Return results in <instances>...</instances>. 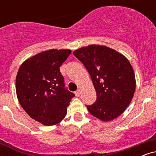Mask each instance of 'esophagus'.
I'll list each match as a JSON object with an SVG mask.
<instances>
[{
    "instance_id": "esophagus-1",
    "label": "esophagus",
    "mask_w": 156,
    "mask_h": 156,
    "mask_svg": "<svg viewBox=\"0 0 156 156\" xmlns=\"http://www.w3.org/2000/svg\"><path fill=\"white\" fill-rule=\"evenodd\" d=\"M75 94H76V95L77 97L80 96V94H81V92H80V89H78V90L76 91V92H75Z\"/></svg>"
}]
</instances>
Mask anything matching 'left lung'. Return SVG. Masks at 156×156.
<instances>
[{
	"label": "left lung",
	"instance_id": "8db88e82",
	"mask_svg": "<svg viewBox=\"0 0 156 156\" xmlns=\"http://www.w3.org/2000/svg\"><path fill=\"white\" fill-rule=\"evenodd\" d=\"M73 54L87 68L97 93V100L87 105L92 115L108 122L125 112L136 89L135 75L126 57L103 45L91 44Z\"/></svg>",
	"mask_w": 156,
	"mask_h": 156
}]
</instances>
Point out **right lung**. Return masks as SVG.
<instances>
[{
    "label": "right lung",
    "instance_id": "right-lung-1",
    "mask_svg": "<svg viewBox=\"0 0 156 156\" xmlns=\"http://www.w3.org/2000/svg\"><path fill=\"white\" fill-rule=\"evenodd\" d=\"M70 50L41 52L25 61L16 77V92L22 108L32 119L51 126L59 123L75 97L64 86L60 67Z\"/></svg>",
    "mask_w": 156,
    "mask_h": 156
}]
</instances>
